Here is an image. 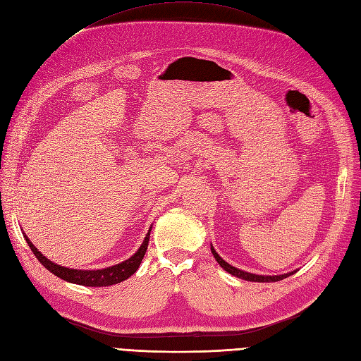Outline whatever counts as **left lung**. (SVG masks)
Wrapping results in <instances>:
<instances>
[{"mask_svg": "<svg viewBox=\"0 0 361 361\" xmlns=\"http://www.w3.org/2000/svg\"><path fill=\"white\" fill-rule=\"evenodd\" d=\"M212 253L214 255L216 261L220 264V267H222V269H224L225 271H228L229 274L235 276V277H238V279H243V281H249V282H277V281H282V279H285V277H288V276H290V274H294V273H295V271H290V273H286V274H279V276H262V274H253V273L243 271V270H240V269H235V267L229 265L226 261H224L222 258L219 257V253L214 250V247H213V246H212Z\"/></svg>", "mask_w": 361, "mask_h": 361, "instance_id": "8db88e82", "label": "left lung"}]
</instances>
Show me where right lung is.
Wrapping results in <instances>:
<instances>
[{
	"label": "right lung",
	"instance_id": "add662e5",
	"mask_svg": "<svg viewBox=\"0 0 361 361\" xmlns=\"http://www.w3.org/2000/svg\"><path fill=\"white\" fill-rule=\"evenodd\" d=\"M149 232L151 228L148 229L147 235L141 244V247L137 249V252L129 259H126L117 265L108 267V269H102V270H76V269H67V267H61L52 261H49L46 257L37 250V247L30 241V238L27 235L25 240L28 243L30 249L32 250V253L36 255V258L40 261V264L48 269L52 274H55L56 277L63 279L66 282L71 283H76V285H82V286H111L115 283H120L126 279H129L133 273H136V270L141 265L144 255L147 252L148 247V241H149Z\"/></svg>",
	"mask_w": 361,
	"mask_h": 361
}]
</instances>
